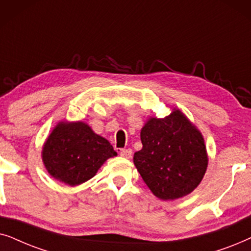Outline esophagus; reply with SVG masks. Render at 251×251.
<instances>
[{
	"mask_svg": "<svg viewBox=\"0 0 251 251\" xmlns=\"http://www.w3.org/2000/svg\"><path fill=\"white\" fill-rule=\"evenodd\" d=\"M120 156L125 157V158H131L132 150L131 149H122L120 150Z\"/></svg>",
	"mask_w": 251,
	"mask_h": 251,
	"instance_id": "1",
	"label": "esophagus"
}]
</instances>
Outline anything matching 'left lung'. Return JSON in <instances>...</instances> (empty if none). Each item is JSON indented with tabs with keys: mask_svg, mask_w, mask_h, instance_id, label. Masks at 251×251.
Wrapping results in <instances>:
<instances>
[{
	"mask_svg": "<svg viewBox=\"0 0 251 251\" xmlns=\"http://www.w3.org/2000/svg\"><path fill=\"white\" fill-rule=\"evenodd\" d=\"M141 142L133 160L153 195L175 200L199 186L208 166L204 140L179 110L149 119L141 129Z\"/></svg>",
	"mask_w": 251,
	"mask_h": 251,
	"instance_id": "obj_1",
	"label": "left lung"
}]
</instances>
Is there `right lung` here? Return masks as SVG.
<instances>
[{
	"mask_svg": "<svg viewBox=\"0 0 251 251\" xmlns=\"http://www.w3.org/2000/svg\"><path fill=\"white\" fill-rule=\"evenodd\" d=\"M113 156L117 152L108 140L81 122L58 124L42 151L50 176L70 186L93 178L103 163Z\"/></svg>",
	"mask_w": 251,
	"mask_h": 251,
	"instance_id": "add662e5",
	"label": "right lung"
}]
</instances>
